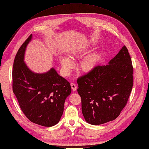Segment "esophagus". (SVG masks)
I'll list each match as a JSON object with an SVG mask.
<instances>
[{"instance_id": "34e87169", "label": "esophagus", "mask_w": 149, "mask_h": 149, "mask_svg": "<svg viewBox=\"0 0 149 149\" xmlns=\"http://www.w3.org/2000/svg\"><path fill=\"white\" fill-rule=\"evenodd\" d=\"M71 88L73 91H76L77 87V86L74 83H71Z\"/></svg>"}]
</instances>
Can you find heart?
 Masks as SVG:
<instances>
[{
  "instance_id": "b5f03b06",
  "label": "heart",
  "mask_w": 149,
  "mask_h": 149,
  "mask_svg": "<svg viewBox=\"0 0 149 149\" xmlns=\"http://www.w3.org/2000/svg\"><path fill=\"white\" fill-rule=\"evenodd\" d=\"M83 55L84 52L83 50H75L71 53L70 58L72 60H75L81 58ZM59 61L64 73L65 74H68L70 70L73 68V62L70 59L65 57L61 58ZM97 56L94 54H91V55L85 57L81 61L78 66V69L81 72L84 74L90 73L95 68L97 64Z\"/></svg>"
}]
</instances>
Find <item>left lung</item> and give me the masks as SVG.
Returning a JSON list of instances; mask_svg holds the SVG:
<instances>
[{"instance_id":"left-lung-1","label":"left lung","mask_w":149,"mask_h":149,"mask_svg":"<svg viewBox=\"0 0 149 149\" xmlns=\"http://www.w3.org/2000/svg\"><path fill=\"white\" fill-rule=\"evenodd\" d=\"M133 67L125 46L107 65L96 66L77 79L87 123L97 125L115 119L127 104L133 86Z\"/></svg>"}]
</instances>
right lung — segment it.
<instances>
[{
    "mask_svg": "<svg viewBox=\"0 0 149 149\" xmlns=\"http://www.w3.org/2000/svg\"><path fill=\"white\" fill-rule=\"evenodd\" d=\"M32 34L21 45L12 71V90L22 111L32 123L44 127L57 124L63 112L65 99L71 93L70 83L52 68L47 72L31 71L24 62Z\"/></svg>",
    "mask_w": 149,
    "mask_h": 149,
    "instance_id": "right-lung-1",
    "label": "right lung"
}]
</instances>
